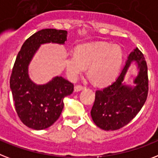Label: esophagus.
Masks as SVG:
<instances>
[{
	"mask_svg": "<svg viewBox=\"0 0 158 158\" xmlns=\"http://www.w3.org/2000/svg\"><path fill=\"white\" fill-rule=\"evenodd\" d=\"M83 88H84V87L82 85H76L75 87V92H79V91L83 90Z\"/></svg>",
	"mask_w": 158,
	"mask_h": 158,
	"instance_id": "34e87169",
	"label": "esophagus"
}]
</instances>
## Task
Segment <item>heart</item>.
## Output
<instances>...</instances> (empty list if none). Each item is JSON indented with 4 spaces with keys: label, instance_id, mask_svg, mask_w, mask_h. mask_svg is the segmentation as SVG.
Returning <instances> with one entry per match:
<instances>
[{
    "label": "heart",
    "instance_id": "obj_1",
    "mask_svg": "<svg viewBox=\"0 0 158 158\" xmlns=\"http://www.w3.org/2000/svg\"><path fill=\"white\" fill-rule=\"evenodd\" d=\"M123 61V52L117 45L106 42L78 46L75 53L65 59L67 75L75 80L88 67V74L97 85H105L114 79Z\"/></svg>",
    "mask_w": 158,
    "mask_h": 158
}]
</instances>
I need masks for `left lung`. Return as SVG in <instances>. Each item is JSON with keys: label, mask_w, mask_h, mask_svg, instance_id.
I'll return each instance as SVG.
<instances>
[{"label": "left lung", "mask_w": 158, "mask_h": 158, "mask_svg": "<svg viewBox=\"0 0 158 158\" xmlns=\"http://www.w3.org/2000/svg\"><path fill=\"white\" fill-rule=\"evenodd\" d=\"M132 61L139 68L134 88L123 84L124 77ZM148 92V66L138 48L131 52L121 74L108 87L96 92L91 116L98 127L106 131L120 129L130 123L145 103Z\"/></svg>", "instance_id": "left-lung-1"}]
</instances>
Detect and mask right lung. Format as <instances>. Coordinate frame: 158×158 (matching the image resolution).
<instances>
[{"instance_id": "add662e5", "label": "right lung", "mask_w": 158, "mask_h": 158, "mask_svg": "<svg viewBox=\"0 0 158 158\" xmlns=\"http://www.w3.org/2000/svg\"><path fill=\"white\" fill-rule=\"evenodd\" d=\"M67 31L43 29L26 40L17 55L10 76V89L18 116L23 123L34 130L49 127L59 118L63 110V99L74 92V84L61 76L43 85L33 83L28 75V66L40 44H63Z\"/></svg>"}]
</instances>
